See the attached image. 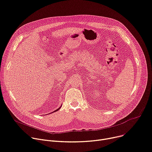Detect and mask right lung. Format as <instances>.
Returning a JSON list of instances; mask_svg holds the SVG:
<instances>
[{
	"instance_id": "add662e5",
	"label": "right lung",
	"mask_w": 152,
	"mask_h": 152,
	"mask_svg": "<svg viewBox=\"0 0 152 152\" xmlns=\"http://www.w3.org/2000/svg\"><path fill=\"white\" fill-rule=\"evenodd\" d=\"M60 108H61V107H59V108H58V109H57L56 110H55V111H54V112H56V111H58V110H59Z\"/></svg>"
}]
</instances>
